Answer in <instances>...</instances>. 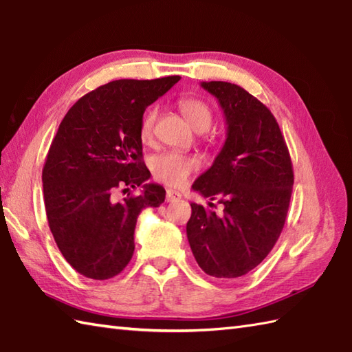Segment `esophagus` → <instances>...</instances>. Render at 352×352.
Wrapping results in <instances>:
<instances>
[{
  "instance_id": "esophagus-1",
  "label": "esophagus",
  "mask_w": 352,
  "mask_h": 352,
  "mask_svg": "<svg viewBox=\"0 0 352 352\" xmlns=\"http://www.w3.org/2000/svg\"><path fill=\"white\" fill-rule=\"evenodd\" d=\"M182 199V193H178L177 190L168 189L166 190V201L168 203H177V201Z\"/></svg>"
}]
</instances>
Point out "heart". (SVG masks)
<instances>
[{
	"label": "heart",
	"instance_id": "b5f03b06",
	"mask_svg": "<svg viewBox=\"0 0 352 352\" xmlns=\"http://www.w3.org/2000/svg\"><path fill=\"white\" fill-rule=\"evenodd\" d=\"M178 106H180L183 116L186 118V121L189 122L193 130L198 133H204L210 129V125L213 122V111L206 101L199 98H192V96H186V98L180 100ZM155 119V107L148 109L144 116H142L139 134L140 139L144 142H149L153 139ZM198 168L199 160L197 157L183 155L174 151L157 155L151 163V170L155 180H159L163 184H168L170 188H182V186L189 180L192 172H195Z\"/></svg>",
	"mask_w": 352,
	"mask_h": 352
}]
</instances>
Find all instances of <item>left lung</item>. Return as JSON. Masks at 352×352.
<instances>
[{
    "mask_svg": "<svg viewBox=\"0 0 352 352\" xmlns=\"http://www.w3.org/2000/svg\"><path fill=\"white\" fill-rule=\"evenodd\" d=\"M201 87L218 100L227 139L192 189L206 198H219L223 213L192 203L186 233L206 274L237 278L258 266L278 241L294 169L280 126L265 104L227 81H203Z\"/></svg>",
    "mask_w": 352,
    "mask_h": 352,
    "instance_id": "left-lung-1",
    "label": "left lung"
}]
</instances>
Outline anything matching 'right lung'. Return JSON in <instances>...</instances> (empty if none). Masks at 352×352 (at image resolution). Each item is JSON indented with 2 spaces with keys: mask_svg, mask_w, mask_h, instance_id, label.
Listing matches in <instances>:
<instances>
[{
  "mask_svg": "<svg viewBox=\"0 0 352 352\" xmlns=\"http://www.w3.org/2000/svg\"><path fill=\"white\" fill-rule=\"evenodd\" d=\"M178 76L115 80L86 94L58 125L42 170L50 230L66 261L92 280H109L129 265L134 228L146 207H159L166 192L144 184L140 119ZM142 186L121 201L118 188Z\"/></svg>",
  "mask_w": 352,
  "mask_h": 352,
  "instance_id": "1",
  "label": "right lung"
}]
</instances>
